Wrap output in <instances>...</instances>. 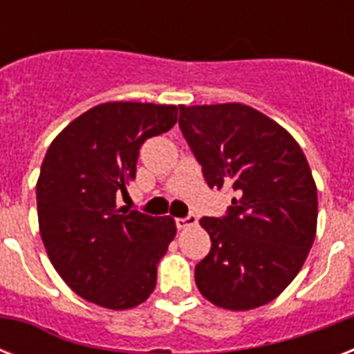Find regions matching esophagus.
Returning a JSON list of instances; mask_svg holds the SVG:
<instances>
[{
	"mask_svg": "<svg viewBox=\"0 0 354 354\" xmlns=\"http://www.w3.org/2000/svg\"><path fill=\"white\" fill-rule=\"evenodd\" d=\"M174 222H176V227L178 230H185V227L189 226H194L196 222H198V218H196V215H187V216H183V218H174Z\"/></svg>",
	"mask_w": 354,
	"mask_h": 354,
	"instance_id": "1",
	"label": "esophagus"
}]
</instances>
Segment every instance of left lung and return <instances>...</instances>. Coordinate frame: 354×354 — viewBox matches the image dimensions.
<instances>
[{
  "instance_id": "8db88e82",
  "label": "left lung",
  "mask_w": 354,
  "mask_h": 354,
  "mask_svg": "<svg viewBox=\"0 0 354 354\" xmlns=\"http://www.w3.org/2000/svg\"><path fill=\"white\" fill-rule=\"evenodd\" d=\"M178 124L207 185L235 193L226 215L200 218L211 250L194 268L196 286L216 307L266 305L290 285L316 236L307 158L285 128L239 102L180 106Z\"/></svg>"
}]
</instances>
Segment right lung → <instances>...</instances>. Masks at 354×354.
Segmentation results:
<instances>
[{"mask_svg":"<svg viewBox=\"0 0 354 354\" xmlns=\"http://www.w3.org/2000/svg\"><path fill=\"white\" fill-rule=\"evenodd\" d=\"M176 121V106L104 102L69 122L47 149L36 183L41 241L86 301L122 310L154 290L176 224L119 207L118 196L136 178L141 145Z\"/></svg>","mask_w":354,"mask_h":354,"instance_id":"1","label":"right lung"}]
</instances>
